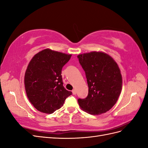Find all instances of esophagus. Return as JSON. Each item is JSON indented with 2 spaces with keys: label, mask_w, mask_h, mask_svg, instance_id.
I'll return each mask as SVG.
<instances>
[{
  "label": "esophagus",
  "mask_w": 148,
  "mask_h": 148,
  "mask_svg": "<svg viewBox=\"0 0 148 148\" xmlns=\"http://www.w3.org/2000/svg\"><path fill=\"white\" fill-rule=\"evenodd\" d=\"M72 93H73V95H76V94H77V91H76V89H73L72 90Z\"/></svg>",
  "instance_id": "1"
}]
</instances>
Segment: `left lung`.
<instances>
[{"mask_svg":"<svg viewBox=\"0 0 148 148\" xmlns=\"http://www.w3.org/2000/svg\"><path fill=\"white\" fill-rule=\"evenodd\" d=\"M77 57L89 88L87 97L78 99L80 108L92 115L106 113L116 104L122 91V77L118 64L111 56L101 51Z\"/></svg>","mask_w":148,"mask_h":148,"instance_id":"obj_1","label":"left lung"}]
</instances>
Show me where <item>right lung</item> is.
<instances>
[{"mask_svg": "<svg viewBox=\"0 0 148 148\" xmlns=\"http://www.w3.org/2000/svg\"><path fill=\"white\" fill-rule=\"evenodd\" d=\"M71 57L47 48L30 60L25 74V88L29 102L39 112L53 113L72 94L64 87L61 75L62 67Z\"/></svg>", "mask_w": 148, "mask_h": 148, "instance_id": "1", "label": "right lung"}]
</instances>
